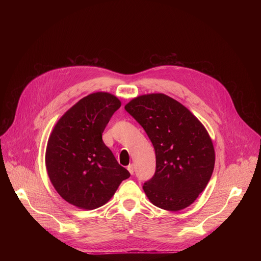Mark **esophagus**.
<instances>
[{"mask_svg": "<svg viewBox=\"0 0 261 261\" xmlns=\"http://www.w3.org/2000/svg\"><path fill=\"white\" fill-rule=\"evenodd\" d=\"M127 169H128V171H129L131 174L134 173V165H133V164H129L128 167H127Z\"/></svg>", "mask_w": 261, "mask_h": 261, "instance_id": "34e87169", "label": "esophagus"}]
</instances>
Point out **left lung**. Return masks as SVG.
Listing matches in <instances>:
<instances>
[{
	"label": "left lung",
	"mask_w": 261,
	"mask_h": 261,
	"mask_svg": "<svg viewBox=\"0 0 261 261\" xmlns=\"http://www.w3.org/2000/svg\"><path fill=\"white\" fill-rule=\"evenodd\" d=\"M125 109L155 148V173L142 185L147 198L167 211L189 206L206 187L215 166L205 128L184 105L164 94L139 96Z\"/></svg>",
	"instance_id": "1"
}]
</instances>
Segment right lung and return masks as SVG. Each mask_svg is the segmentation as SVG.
I'll return each mask as SVG.
<instances>
[{
	"label": "right lung",
	"mask_w": 261,
	"mask_h": 261,
	"mask_svg": "<svg viewBox=\"0 0 261 261\" xmlns=\"http://www.w3.org/2000/svg\"><path fill=\"white\" fill-rule=\"evenodd\" d=\"M120 107L114 95L94 93L72 106L55 126L46 148V168L55 189L69 203L97 208L130 176L102 140Z\"/></svg>",
	"instance_id": "add662e5"
}]
</instances>
